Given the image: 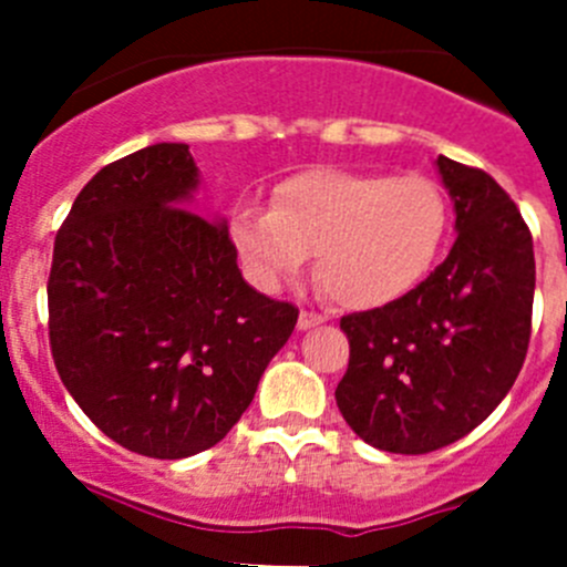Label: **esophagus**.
Instances as JSON below:
<instances>
[{"label":"esophagus","instance_id":"esophagus-1","mask_svg":"<svg viewBox=\"0 0 567 567\" xmlns=\"http://www.w3.org/2000/svg\"><path fill=\"white\" fill-rule=\"evenodd\" d=\"M323 316H320V312H316V310H301L299 312V329H312V326H318V323H323Z\"/></svg>","mask_w":567,"mask_h":567}]
</instances>
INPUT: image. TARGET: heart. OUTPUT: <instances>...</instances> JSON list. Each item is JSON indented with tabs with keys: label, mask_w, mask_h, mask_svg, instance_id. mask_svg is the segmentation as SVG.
<instances>
[{
	"label": "heart",
	"mask_w": 567,
	"mask_h": 567,
	"mask_svg": "<svg viewBox=\"0 0 567 567\" xmlns=\"http://www.w3.org/2000/svg\"><path fill=\"white\" fill-rule=\"evenodd\" d=\"M450 208L427 177L307 169L279 183L271 208L233 216V244L262 285L296 277L318 255L331 301L373 310L414 290L436 266Z\"/></svg>",
	"instance_id": "b5f03b06"
}]
</instances>
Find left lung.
Segmentation results:
<instances>
[{
    "label": "left lung",
    "instance_id": "obj_1",
    "mask_svg": "<svg viewBox=\"0 0 567 567\" xmlns=\"http://www.w3.org/2000/svg\"><path fill=\"white\" fill-rule=\"evenodd\" d=\"M455 203L453 249L414 290L340 320L351 357L337 409L373 447L422 455L458 442L511 392L532 334L535 251L488 173L436 158Z\"/></svg>",
    "mask_w": 567,
    "mask_h": 567
}]
</instances>
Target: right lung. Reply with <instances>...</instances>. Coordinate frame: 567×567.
Here are the masks:
<instances>
[{"instance_id":"add662e5","label":"right lung","mask_w":567,"mask_h":567,"mask_svg":"<svg viewBox=\"0 0 567 567\" xmlns=\"http://www.w3.org/2000/svg\"><path fill=\"white\" fill-rule=\"evenodd\" d=\"M188 145L106 164L54 238L49 342L65 390L112 442L188 458L241 420L299 307L244 282L225 225L183 208Z\"/></svg>"}]
</instances>
